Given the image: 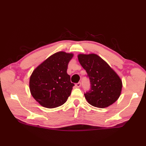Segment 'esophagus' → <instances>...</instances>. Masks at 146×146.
<instances>
[{
    "mask_svg": "<svg viewBox=\"0 0 146 146\" xmlns=\"http://www.w3.org/2000/svg\"><path fill=\"white\" fill-rule=\"evenodd\" d=\"M75 86H76L77 88H79V87H80V86H81V83H80V82H78V83H76V84H75Z\"/></svg>",
    "mask_w": 146,
    "mask_h": 146,
    "instance_id": "1",
    "label": "esophagus"
}]
</instances>
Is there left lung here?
Returning a JSON list of instances; mask_svg holds the SVG:
<instances>
[{"mask_svg":"<svg viewBox=\"0 0 146 146\" xmlns=\"http://www.w3.org/2000/svg\"><path fill=\"white\" fill-rule=\"evenodd\" d=\"M78 58L90 82V90L84 94L88 103L104 108L115 102L122 88V80L117 74L95 54H80Z\"/></svg>","mask_w":146,"mask_h":146,"instance_id":"obj_1","label":"left lung"}]
</instances>
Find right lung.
<instances>
[{"label": "right lung", "mask_w": 146, "mask_h": 146, "mask_svg": "<svg viewBox=\"0 0 146 146\" xmlns=\"http://www.w3.org/2000/svg\"><path fill=\"white\" fill-rule=\"evenodd\" d=\"M72 53L56 52L33 71L29 80L30 92L38 103L48 108L60 107L66 102L74 83L67 73Z\"/></svg>", "instance_id": "obj_1"}]
</instances>
